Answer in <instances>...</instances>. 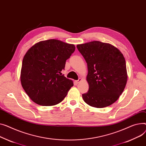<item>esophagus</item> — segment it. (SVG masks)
<instances>
[{
	"label": "esophagus",
	"instance_id": "esophagus-1",
	"mask_svg": "<svg viewBox=\"0 0 146 146\" xmlns=\"http://www.w3.org/2000/svg\"><path fill=\"white\" fill-rule=\"evenodd\" d=\"M81 80H82V79H81V78H79L78 80L75 81V83H76V84H78V83H79Z\"/></svg>",
	"mask_w": 146,
	"mask_h": 146
}]
</instances>
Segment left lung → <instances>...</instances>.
Here are the masks:
<instances>
[{
	"mask_svg": "<svg viewBox=\"0 0 146 146\" xmlns=\"http://www.w3.org/2000/svg\"><path fill=\"white\" fill-rule=\"evenodd\" d=\"M87 64L89 91L84 101L96 108L108 107L119 98L127 80L125 60L113 45L99 41L77 44Z\"/></svg>",
	"mask_w": 146,
	"mask_h": 146,
	"instance_id": "obj_1",
	"label": "left lung"
}]
</instances>
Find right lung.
I'll list each match as a JSON object with an SVG mask.
<instances>
[{
    "label": "right lung",
    "instance_id": "add662e5",
    "mask_svg": "<svg viewBox=\"0 0 146 146\" xmlns=\"http://www.w3.org/2000/svg\"><path fill=\"white\" fill-rule=\"evenodd\" d=\"M74 50V44L56 39L39 42L29 48L23 59L21 81L32 101L50 106L64 99L73 83L61 72Z\"/></svg>",
    "mask_w": 146,
    "mask_h": 146
}]
</instances>
